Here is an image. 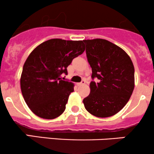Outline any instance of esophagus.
<instances>
[{
	"label": "esophagus",
	"instance_id": "esophagus-1",
	"mask_svg": "<svg viewBox=\"0 0 154 154\" xmlns=\"http://www.w3.org/2000/svg\"><path fill=\"white\" fill-rule=\"evenodd\" d=\"M85 83V80H82L81 82L78 83V85H84Z\"/></svg>",
	"mask_w": 154,
	"mask_h": 154
}]
</instances>
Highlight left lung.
I'll return each instance as SVG.
<instances>
[{"label": "left lung", "instance_id": "left-lung-1", "mask_svg": "<svg viewBox=\"0 0 154 154\" xmlns=\"http://www.w3.org/2000/svg\"><path fill=\"white\" fill-rule=\"evenodd\" d=\"M92 68L91 93L83 99L85 108L97 117L117 114L130 100L135 87V69L122 48L104 39L83 40Z\"/></svg>", "mask_w": 154, "mask_h": 154}]
</instances>
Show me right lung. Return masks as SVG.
I'll list each match as a JSON object with an SVG mask.
<instances>
[{
    "label": "right lung",
    "mask_w": 154,
    "mask_h": 154,
    "mask_svg": "<svg viewBox=\"0 0 154 154\" xmlns=\"http://www.w3.org/2000/svg\"><path fill=\"white\" fill-rule=\"evenodd\" d=\"M85 50L82 40L51 39L26 59L20 78L26 105L39 117L53 119L63 114L75 85L61 79L67 66Z\"/></svg>",
    "instance_id": "add662e5"
}]
</instances>
